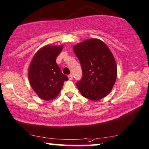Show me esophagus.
<instances>
[{
  "label": "esophagus",
  "instance_id": "esophagus-1",
  "mask_svg": "<svg viewBox=\"0 0 149 149\" xmlns=\"http://www.w3.org/2000/svg\"><path fill=\"white\" fill-rule=\"evenodd\" d=\"M68 79L69 80H72L73 79V76L72 74H69L68 75Z\"/></svg>",
  "mask_w": 149,
  "mask_h": 149
}]
</instances>
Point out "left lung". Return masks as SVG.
Instances as JSON below:
<instances>
[{
  "instance_id": "obj_1",
  "label": "left lung",
  "mask_w": 149,
  "mask_h": 149,
  "mask_svg": "<svg viewBox=\"0 0 149 149\" xmlns=\"http://www.w3.org/2000/svg\"><path fill=\"white\" fill-rule=\"evenodd\" d=\"M73 51L83 72L77 83L82 96L93 101L107 96L117 75L116 62L108 47L100 39L90 38L74 45Z\"/></svg>"
}]
</instances>
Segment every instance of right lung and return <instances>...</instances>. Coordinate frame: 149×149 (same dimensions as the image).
Here are the masks:
<instances>
[{
	"label": "right lung",
	"mask_w": 149,
	"mask_h": 149,
	"mask_svg": "<svg viewBox=\"0 0 149 149\" xmlns=\"http://www.w3.org/2000/svg\"><path fill=\"white\" fill-rule=\"evenodd\" d=\"M63 47V45H45L36 52L30 63L29 81L34 91L43 100L56 98L63 82L68 80L56 63V58Z\"/></svg>",
	"instance_id": "right-lung-1"
}]
</instances>
